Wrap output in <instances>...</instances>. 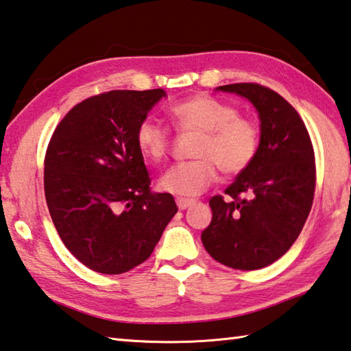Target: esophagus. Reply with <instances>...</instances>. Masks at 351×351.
<instances>
[{
    "label": "esophagus",
    "instance_id": "obj_1",
    "mask_svg": "<svg viewBox=\"0 0 351 351\" xmlns=\"http://www.w3.org/2000/svg\"><path fill=\"white\" fill-rule=\"evenodd\" d=\"M193 204H195L193 199L176 197V205H178V208H180V210H185V208H189V207H191V205H193Z\"/></svg>",
    "mask_w": 351,
    "mask_h": 351
}]
</instances>
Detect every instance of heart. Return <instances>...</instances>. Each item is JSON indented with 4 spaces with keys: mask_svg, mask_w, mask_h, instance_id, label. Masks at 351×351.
<instances>
[{
    "mask_svg": "<svg viewBox=\"0 0 351 351\" xmlns=\"http://www.w3.org/2000/svg\"><path fill=\"white\" fill-rule=\"evenodd\" d=\"M173 125L182 132H197L190 161L170 167L161 176L160 189L180 197L201 195L216 181L219 169L225 176H237L248 169L260 146V126L248 115L210 94H196L171 105ZM135 141L147 160L162 161L170 152L171 134L154 119H143Z\"/></svg>",
    "mask_w": 351,
    "mask_h": 351,
    "instance_id": "1",
    "label": "heart"
}]
</instances>
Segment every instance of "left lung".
Segmentation results:
<instances>
[{
	"label": "left lung",
	"mask_w": 351,
	"mask_h": 351,
	"mask_svg": "<svg viewBox=\"0 0 351 351\" xmlns=\"http://www.w3.org/2000/svg\"><path fill=\"white\" fill-rule=\"evenodd\" d=\"M256 106L260 146L251 166L223 196L210 199L213 219L202 243L216 262L232 269L254 271L289 251L311 213L317 182L311 135L295 108L258 84L219 86Z\"/></svg>",
	"instance_id": "left-lung-1"
}]
</instances>
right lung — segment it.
Here are the masks:
<instances>
[{
    "mask_svg": "<svg viewBox=\"0 0 351 351\" xmlns=\"http://www.w3.org/2000/svg\"><path fill=\"white\" fill-rule=\"evenodd\" d=\"M162 89H114L75 105L48 143L44 190L62 242L89 269L125 274L154 252L178 207L152 193L135 141Z\"/></svg>",
    "mask_w": 351,
    "mask_h": 351,
    "instance_id": "obj_1",
    "label": "right lung"
}]
</instances>
